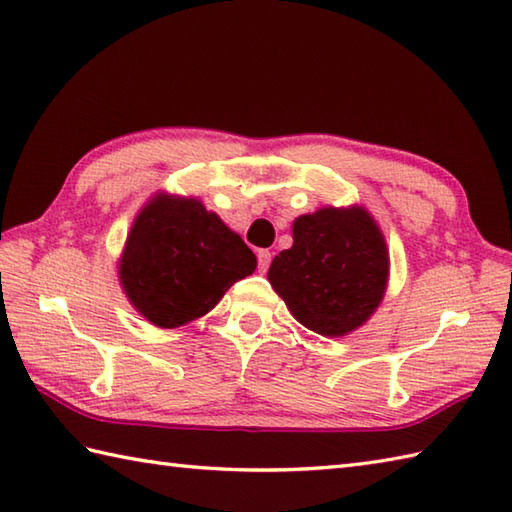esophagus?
Wrapping results in <instances>:
<instances>
[{"mask_svg":"<svg viewBox=\"0 0 512 512\" xmlns=\"http://www.w3.org/2000/svg\"><path fill=\"white\" fill-rule=\"evenodd\" d=\"M270 261H272V253H270V251H257V264H259V270H261V272L268 270Z\"/></svg>","mask_w":512,"mask_h":512,"instance_id":"obj_1","label":"esophagus"}]
</instances>
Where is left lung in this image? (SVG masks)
<instances>
[{"label": "left lung", "instance_id": "left-lung-1", "mask_svg": "<svg viewBox=\"0 0 512 512\" xmlns=\"http://www.w3.org/2000/svg\"><path fill=\"white\" fill-rule=\"evenodd\" d=\"M294 244L272 259L268 281L292 316L320 336H347L384 299L388 248L364 207H323L294 220Z\"/></svg>", "mask_w": 512, "mask_h": 512}]
</instances>
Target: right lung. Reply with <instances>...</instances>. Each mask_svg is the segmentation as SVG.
<instances>
[{"label": "right lung", "mask_w": 512, "mask_h": 512, "mask_svg": "<svg viewBox=\"0 0 512 512\" xmlns=\"http://www.w3.org/2000/svg\"><path fill=\"white\" fill-rule=\"evenodd\" d=\"M257 257L198 198L157 194L139 211L120 259V283L152 325L174 329L205 316Z\"/></svg>", "instance_id": "right-lung-1"}]
</instances>
